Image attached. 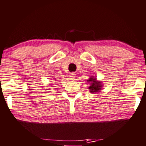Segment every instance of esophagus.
<instances>
[{
	"label": "esophagus",
	"instance_id": "obj_1",
	"mask_svg": "<svg viewBox=\"0 0 146 146\" xmlns=\"http://www.w3.org/2000/svg\"><path fill=\"white\" fill-rule=\"evenodd\" d=\"M70 77L72 79H75V77H76V74H75L74 72H72V73H70Z\"/></svg>",
	"mask_w": 146,
	"mask_h": 146
}]
</instances>
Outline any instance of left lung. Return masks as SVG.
<instances>
[{
  "instance_id": "obj_1",
  "label": "left lung",
  "mask_w": 146,
  "mask_h": 146,
  "mask_svg": "<svg viewBox=\"0 0 146 146\" xmlns=\"http://www.w3.org/2000/svg\"><path fill=\"white\" fill-rule=\"evenodd\" d=\"M88 82H90L91 85L89 87V89L90 90V92H98L100 89L102 88V85H101L100 82H98L97 81V80L95 79V78H90L89 79V80H88Z\"/></svg>"
}]
</instances>
